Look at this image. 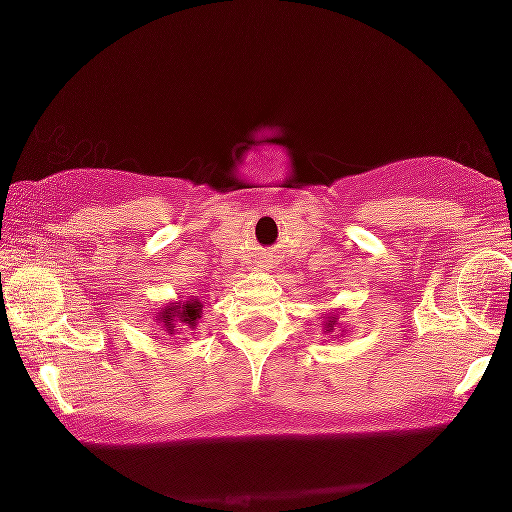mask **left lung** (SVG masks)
I'll return each mask as SVG.
<instances>
[{
	"label": "left lung",
	"instance_id": "8db88e82",
	"mask_svg": "<svg viewBox=\"0 0 512 512\" xmlns=\"http://www.w3.org/2000/svg\"><path fill=\"white\" fill-rule=\"evenodd\" d=\"M322 332L330 334L332 339H337L339 332H344V330H342V322H339V313L327 315L325 320H322ZM342 337H344V334H342Z\"/></svg>",
	"mask_w": 512,
	"mask_h": 512
}]
</instances>
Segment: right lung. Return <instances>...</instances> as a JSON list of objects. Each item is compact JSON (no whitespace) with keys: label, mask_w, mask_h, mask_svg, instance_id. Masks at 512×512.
<instances>
[{"label":"right lung","mask_w":512,"mask_h":512,"mask_svg":"<svg viewBox=\"0 0 512 512\" xmlns=\"http://www.w3.org/2000/svg\"><path fill=\"white\" fill-rule=\"evenodd\" d=\"M199 317H202V303H199L197 296H190L187 301L178 298V301L166 303L161 310H158L154 320L168 334H178V330H185V327L195 330Z\"/></svg>","instance_id":"right-lung-1"}]
</instances>
